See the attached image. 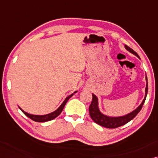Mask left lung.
<instances>
[{"label":"left lung","instance_id":"8db88e82","mask_svg":"<svg viewBox=\"0 0 158 158\" xmlns=\"http://www.w3.org/2000/svg\"><path fill=\"white\" fill-rule=\"evenodd\" d=\"M125 48L127 50H129L130 52L135 55L136 56H137L139 58V56H138V54L134 51V50H132L131 48H130L129 46L125 45ZM146 80H147V85L146 88H145V96L142 103L139 105V106H138L135 110L132 111L129 114L123 115V116H118V117H110L108 116L102 114V113L100 111L98 107V99L97 98L96 95H94V94H92V100L91 104L89 107V112L90 117L92 118V119L96 123H98V125L102 126V127L108 128V129H114V128H118L121 126L125 125L126 123H127L128 122H129L131 120L134 118L136 115L138 114L139 112L142 109L143 105L145 100H146L147 94H148V78L146 77Z\"/></svg>","mask_w":158,"mask_h":158}]
</instances>
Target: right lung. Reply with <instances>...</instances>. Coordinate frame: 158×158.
Wrapping results in <instances>:
<instances>
[{
    "instance_id": "1",
    "label": "right lung",
    "mask_w": 158,
    "mask_h": 158,
    "mask_svg": "<svg viewBox=\"0 0 158 158\" xmlns=\"http://www.w3.org/2000/svg\"><path fill=\"white\" fill-rule=\"evenodd\" d=\"M77 91L73 92V94H70V95L67 97V98L65 99V100L63 102V103L60 105V106L58 108L57 110H55L54 112L52 113H48V114H46V115H32V114H29V113L25 112L22 110V108H20V110L22 111L23 113H24V115H26L27 117H29V118L33 120L34 121H36V122H46V121H51V120L56 118V117L58 116L60 114V113L62 112L63 109H64L65 105L67 102V101H68L70 98H71L73 95V94L76 93Z\"/></svg>"
}]
</instances>
